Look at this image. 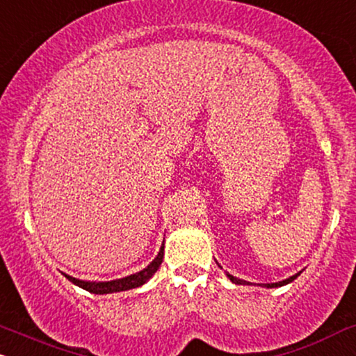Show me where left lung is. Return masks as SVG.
<instances>
[{
	"mask_svg": "<svg viewBox=\"0 0 356 356\" xmlns=\"http://www.w3.org/2000/svg\"><path fill=\"white\" fill-rule=\"evenodd\" d=\"M227 277L230 278V280L234 282V284H238V285H245L247 282L245 280H241V278H235V277H232V275H229V273H227ZM298 277V273L297 275H293V277H290V278H286V280H284V282H277V284H267L265 286H268V289H273V286H282V285H286V284H290V282L292 280H295V278Z\"/></svg>",
	"mask_w": 356,
	"mask_h": 356,
	"instance_id": "left-lung-1",
	"label": "left lung"
}]
</instances>
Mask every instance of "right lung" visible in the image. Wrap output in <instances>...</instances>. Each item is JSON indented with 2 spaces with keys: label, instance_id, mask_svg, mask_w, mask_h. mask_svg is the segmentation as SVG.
Listing matches in <instances>:
<instances>
[{
  "label": "right lung",
  "instance_id": "add662e5",
  "mask_svg": "<svg viewBox=\"0 0 356 356\" xmlns=\"http://www.w3.org/2000/svg\"><path fill=\"white\" fill-rule=\"evenodd\" d=\"M162 259H164V245L161 247L159 255L152 260L151 264L147 265V268L144 270L134 273V275L119 278V280H113V282H99V284H94V282H84V280H78V278L66 275V278L70 282H72L74 285L81 286V289L88 290V292L96 293V295H104V293H114V292H124V290H131V289H137V286L144 285L145 282L151 278L154 273L157 272V268L161 267Z\"/></svg>",
  "mask_w": 356,
  "mask_h": 356
}]
</instances>
